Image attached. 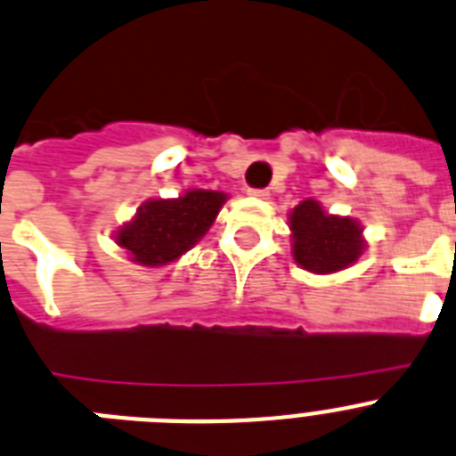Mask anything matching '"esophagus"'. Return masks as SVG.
Returning <instances> with one entry per match:
<instances>
[{"instance_id":"obj_1","label":"esophagus","mask_w":456,"mask_h":456,"mask_svg":"<svg viewBox=\"0 0 456 456\" xmlns=\"http://www.w3.org/2000/svg\"><path fill=\"white\" fill-rule=\"evenodd\" d=\"M247 196L258 198V200H267V198H270V191H267V189H248Z\"/></svg>"}]
</instances>
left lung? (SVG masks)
I'll return each instance as SVG.
<instances>
[{"label": "left lung", "instance_id": "left-lung-1", "mask_svg": "<svg viewBox=\"0 0 456 456\" xmlns=\"http://www.w3.org/2000/svg\"><path fill=\"white\" fill-rule=\"evenodd\" d=\"M293 260L314 274H334L355 265L367 248L364 225L350 216L330 214L321 202L306 198L288 214Z\"/></svg>", "mask_w": 456, "mask_h": 456}]
</instances>
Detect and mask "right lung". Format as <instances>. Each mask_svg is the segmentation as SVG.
I'll return each mask as SVG.
<instances>
[{
    "instance_id": "add662e5",
    "label": "right lung",
    "mask_w": 456,
    "mask_h": 456,
    "mask_svg": "<svg viewBox=\"0 0 456 456\" xmlns=\"http://www.w3.org/2000/svg\"><path fill=\"white\" fill-rule=\"evenodd\" d=\"M225 200L228 193L208 189H189L177 198H151L112 237L138 265H170L200 242Z\"/></svg>"
}]
</instances>
